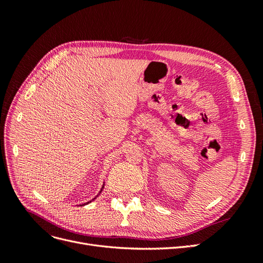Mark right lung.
Wrapping results in <instances>:
<instances>
[{"label":"right lung","mask_w":263,"mask_h":263,"mask_svg":"<svg viewBox=\"0 0 263 263\" xmlns=\"http://www.w3.org/2000/svg\"><path fill=\"white\" fill-rule=\"evenodd\" d=\"M103 187H104V184H103V186H102V189H101V191H100V193L102 192V190H103ZM100 193H99V194H100ZM98 196H99V195H97V196H95V197L93 198V200H92V201H94V200H95V198H97ZM92 201H90V202H87V203H91ZM87 203H84V204H82V205H85V204H87ZM82 205H81V206H82Z\"/></svg>","instance_id":"right-lung-1"}]
</instances>
